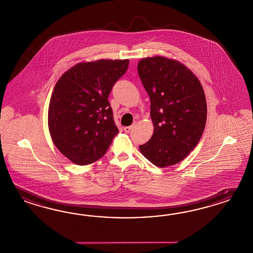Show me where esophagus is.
Segmentation results:
<instances>
[{"label": "esophagus", "mask_w": 253, "mask_h": 253, "mask_svg": "<svg viewBox=\"0 0 253 253\" xmlns=\"http://www.w3.org/2000/svg\"><path fill=\"white\" fill-rule=\"evenodd\" d=\"M132 129V126H125L124 127V131L126 132V133H129L130 130Z\"/></svg>", "instance_id": "esophagus-1"}]
</instances>
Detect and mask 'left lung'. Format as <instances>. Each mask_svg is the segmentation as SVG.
<instances>
[{
  "mask_svg": "<svg viewBox=\"0 0 253 253\" xmlns=\"http://www.w3.org/2000/svg\"><path fill=\"white\" fill-rule=\"evenodd\" d=\"M137 72L150 98L153 135L139 146L157 167L184 160L201 138L208 106L200 81L189 68L162 56L140 59Z\"/></svg>",
  "mask_w": 253,
  "mask_h": 253,
  "instance_id": "8db88e82",
  "label": "left lung"
}]
</instances>
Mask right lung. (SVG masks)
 I'll return each instance as SVG.
<instances>
[{"mask_svg":"<svg viewBox=\"0 0 253 253\" xmlns=\"http://www.w3.org/2000/svg\"><path fill=\"white\" fill-rule=\"evenodd\" d=\"M128 64V59L83 61L58 79L48 106V130L54 145L72 163L96 162L118 134L108 96Z\"/></svg>","mask_w":253,"mask_h":253,"instance_id":"obj_1","label":"right lung"}]
</instances>
